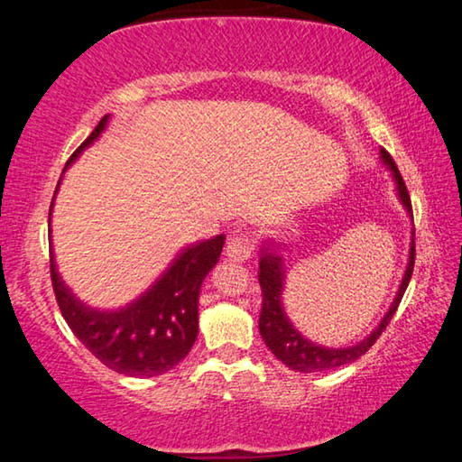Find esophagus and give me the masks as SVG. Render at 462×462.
Segmentation results:
<instances>
[{
	"label": "esophagus",
	"instance_id": "esophagus-1",
	"mask_svg": "<svg viewBox=\"0 0 462 462\" xmlns=\"http://www.w3.org/2000/svg\"><path fill=\"white\" fill-rule=\"evenodd\" d=\"M253 238L246 236V234H230L228 242H226V256H228L230 261L245 263L253 256Z\"/></svg>",
	"mask_w": 462,
	"mask_h": 462
}]
</instances>
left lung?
I'll list each match as a JSON object with an SVG mask.
<instances>
[{
	"label": "left lung",
	"instance_id": "8db88e82",
	"mask_svg": "<svg viewBox=\"0 0 462 462\" xmlns=\"http://www.w3.org/2000/svg\"><path fill=\"white\" fill-rule=\"evenodd\" d=\"M381 159L387 162L391 171H393L397 193H400L402 203L413 217L411 199H410L408 187H405L400 169H397L395 161L391 159V154L385 151V148H381ZM413 263H416V242H411L408 271H405V277L402 281L400 293H397L393 306H391L387 316L383 318V322L379 324L377 330L369 336V338H365L363 342H358L350 348H324V346H318V344L308 342L287 319L283 308H281V289H283V275H285L283 263H281L279 256L271 253L269 246H263V254H261V263H259V283L263 289V308H261V318H259V330H261L264 344H267V346L271 348V353L275 355L281 363H285L287 366H291L293 371H300V373H318V371H326V369H338V366H342V365L355 363L358 356H363L366 350H369L373 344L377 342L383 330L389 326L391 318H393V314L397 311V306H400L405 289H408V283H410L411 273H413Z\"/></svg>",
	"mask_w": 462,
	"mask_h": 462
}]
</instances>
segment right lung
<instances>
[{
    "mask_svg": "<svg viewBox=\"0 0 462 462\" xmlns=\"http://www.w3.org/2000/svg\"><path fill=\"white\" fill-rule=\"evenodd\" d=\"M107 116L67 161V167L106 128ZM54 201V198H52ZM49 209V226H51ZM224 236L187 248L148 291L120 311L85 308L62 283L51 256V281L59 310L69 328L107 369L130 377H154L173 369L198 338V300L201 281L220 261ZM52 254V253H51Z\"/></svg>",
    "mask_w": 462,
    "mask_h": 462,
    "instance_id": "right-lung-1",
    "label": "right lung"
}]
</instances>
